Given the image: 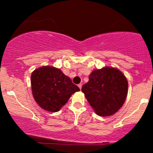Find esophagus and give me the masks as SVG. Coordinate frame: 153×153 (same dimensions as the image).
Returning a JSON list of instances; mask_svg holds the SVG:
<instances>
[{
	"instance_id": "esophagus-1",
	"label": "esophagus",
	"mask_w": 153,
	"mask_h": 153,
	"mask_svg": "<svg viewBox=\"0 0 153 153\" xmlns=\"http://www.w3.org/2000/svg\"><path fill=\"white\" fill-rule=\"evenodd\" d=\"M78 87H79V88L81 89V88H82V84H81V83L78 84Z\"/></svg>"
}]
</instances>
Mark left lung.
<instances>
[{
    "mask_svg": "<svg viewBox=\"0 0 153 153\" xmlns=\"http://www.w3.org/2000/svg\"><path fill=\"white\" fill-rule=\"evenodd\" d=\"M128 82L117 68L106 67L94 71L82 87L87 101L97 115L111 116L120 109L127 95Z\"/></svg>",
    "mask_w": 153,
    "mask_h": 153,
    "instance_id": "left-lung-1",
    "label": "left lung"
}]
</instances>
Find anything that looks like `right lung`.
Segmentation results:
<instances>
[{
  "instance_id": "add662e5",
  "label": "right lung",
  "mask_w": 153,
  "mask_h": 153,
  "mask_svg": "<svg viewBox=\"0 0 153 153\" xmlns=\"http://www.w3.org/2000/svg\"><path fill=\"white\" fill-rule=\"evenodd\" d=\"M34 99L43 109L59 111L72 94L80 89L60 69L50 66L39 68L31 76Z\"/></svg>"
}]
</instances>
